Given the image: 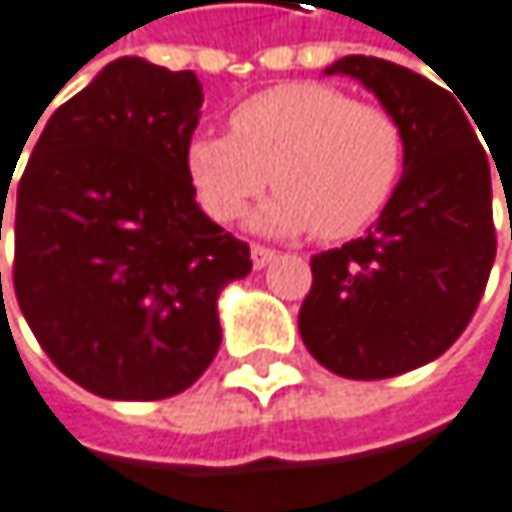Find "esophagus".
Instances as JSON below:
<instances>
[{
  "mask_svg": "<svg viewBox=\"0 0 512 512\" xmlns=\"http://www.w3.org/2000/svg\"><path fill=\"white\" fill-rule=\"evenodd\" d=\"M270 261H276V248H267V245H251V264L254 267H267Z\"/></svg>",
  "mask_w": 512,
  "mask_h": 512,
  "instance_id": "esophagus-1",
  "label": "esophagus"
}]
</instances>
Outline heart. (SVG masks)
<instances>
[{
	"label": "heart",
	"instance_id": "obj_1",
	"mask_svg": "<svg viewBox=\"0 0 512 512\" xmlns=\"http://www.w3.org/2000/svg\"><path fill=\"white\" fill-rule=\"evenodd\" d=\"M233 133L203 130L188 175L215 221H236L273 185L258 224L321 239L364 233L391 206L407 169V133L391 108L321 81L261 90L230 115Z\"/></svg>",
	"mask_w": 512,
	"mask_h": 512
}]
</instances>
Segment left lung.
I'll use <instances>...</instances> for the list:
<instances>
[{"label":"left lung","mask_w":512,"mask_h":512,"mask_svg":"<svg viewBox=\"0 0 512 512\" xmlns=\"http://www.w3.org/2000/svg\"><path fill=\"white\" fill-rule=\"evenodd\" d=\"M327 75L358 78L400 118L407 169L367 236L312 258L300 337L337 376L388 379L440 358L480 306L498 248L492 151L452 93L413 69L352 54Z\"/></svg>","instance_id":"8db88e82"}]
</instances>
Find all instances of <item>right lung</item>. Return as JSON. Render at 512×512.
<instances>
[{"label": "right lung", "instance_id": "right-lung-1", "mask_svg": "<svg viewBox=\"0 0 512 512\" xmlns=\"http://www.w3.org/2000/svg\"><path fill=\"white\" fill-rule=\"evenodd\" d=\"M200 105L194 72L121 57L48 118L17 181L20 312L57 370L99 397L191 388L221 346V288L251 273L248 245L197 206Z\"/></svg>", "mask_w": 512, "mask_h": 512}]
</instances>
